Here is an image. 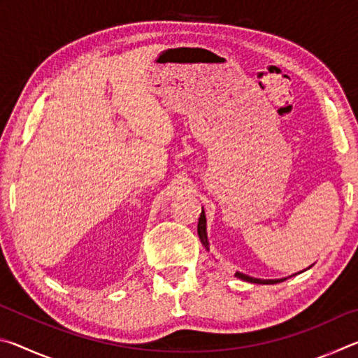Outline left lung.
I'll list each match as a JSON object with an SVG mask.
<instances>
[{
  "instance_id": "8db88e82",
  "label": "left lung",
  "mask_w": 358,
  "mask_h": 358,
  "mask_svg": "<svg viewBox=\"0 0 358 358\" xmlns=\"http://www.w3.org/2000/svg\"><path fill=\"white\" fill-rule=\"evenodd\" d=\"M197 234L199 237H201V241L203 243V246L208 250V240H207V217H205V211L202 208V213L201 217H199V222H197ZM235 276L240 278V280L248 281V282H256V284H275V282H280V280H257V278H251V276H246L243 273H235ZM284 281V280H281Z\"/></svg>"
}]
</instances>
